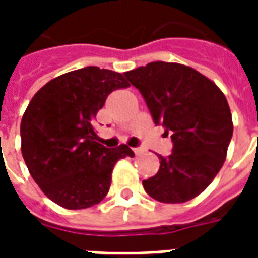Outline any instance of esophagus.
<instances>
[{"instance_id": "obj_1", "label": "esophagus", "mask_w": 258, "mask_h": 258, "mask_svg": "<svg viewBox=\"0 0 258 258\" xmlns=\"http://www.w3.org/2000/svg\"><path fill=\"white\" fill-rule=\"evenodd\" d=\"M133 151H134L135 155H140V153H142V152H144V149H142V148H134Z\"/></svg>"}]
</instances>
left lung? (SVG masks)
<instances>
[{
    "label": "left lung",
    "mask_w": 258,
    "mask_h": 258,
    "mask_svg": "<svg viewBox=\"0 0 258 258\" xmlns=\"http://www.w3.org/2000/svg\"><path fill=\"white\" fill-rule=\"evenodd\" d=\"M124 76L173 142L170 156L159 155L156 175L142 181L146 194L163 203L194 199L225 162L233 133L227 98L203 74L179 63L157 60Z\"/></svg>",
    "instance_id": "left-lung-1"
}]
</instances>
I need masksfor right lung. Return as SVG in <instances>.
I'll use <instances>...</instances> for the list:
<instances>
[{"mask_svg": "<svg viewBox=\"0 0 258 258\" xmlns=\"http://www.w3.org/2000/svg\"><path fill=\"white\" fill-rule=\"evenodd\" d=\"M124 76L87 66L69 72L33 96L20 124L22 155L36 184L69 210L98 205L109 192L117 160L133 157L127 145L106 148L94 128L96 113Z\"/></svg>", "mask_w": 258, "mask_h": 258, "instance_id": "add662e5", "label": "right lung"}]
</instances>
